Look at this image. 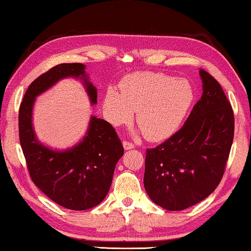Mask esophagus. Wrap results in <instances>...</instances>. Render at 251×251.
Wrapping results in <instances>:
<instances>
[{
  "instance_id": "esophagus-1",
  "label": "esophagus",
  "mask_w": 251,
  "mask_h": 251,
  "mask_svg": "<svg viewBox=\"0 0 251 251\" xmlns=\"http://www.w3.org/2000/svg\"><path fill=\"white\" fill-rule=\"evenodd\" d=\"M123 146H124V149L125 150H133L134 147H135V145L133 144V143H130V142H127V141H124L123 142Z\"/></svg>"
}]
</instances>
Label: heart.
<instances>
[{
	"label": "heart",
	"mask_w": 251,
	"mask_h": 251,
	"mask_svg": "<svg viewBox=\"0 0 251 251\" xmlns=\"http://www.w3.org/2000/svg\"><path fill=\"white\" fill-rule=\"evenodd\" d=\"M107 89L104 111L115 126L132 121L134 110L137 125L145 137L161 141L170 137L188 115L194 100V89L189 80L152 71L128 75L121 85Z\"/></svg>",
	"instance_id": "obj_1"
}]
</instances>
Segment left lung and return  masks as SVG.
Segmentation results:
<instances>
[{"label": "left lung", "mask_w": 251, "mask_h": 251, "mask_svg": "<svg viewBox=\"0 0 251 251\" xmlns=\"http://www.w3.org/2000/svg\"><path fill=\"white\" fill-rule=\"evenodd\" d=\"M202 96L180 130L146 150L144 186L155 204L180 211L199 203L220 183L231 150L234 117L220 83L199 70Z\"/></svg>", "instance_id": "obj_1"}]
</instances>
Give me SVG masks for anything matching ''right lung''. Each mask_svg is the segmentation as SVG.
Masks as SVG:
<instances>
[{"label": "right lung", "mask_w": 251, "mask_h": 251, "mask_svg": "<svg viewBox=\"0 0 251 251\" xmlns=\"http://www.w3.org/2000/svg\"><path fill=\"white\" fill-rule=\"evenodd\" d=\"M82 63H60L31 83L19 110L20 143L30 176L55 203L70 210L98 205L110 189L115 166L124 149L114 127L91 116L85 137L70 149L58 151L43 145L32 124L35 98L65 78L81 79L91 105L97 104V89Z\"/></svg>", "instance_id": "right-lung-1"}]
</instances>
